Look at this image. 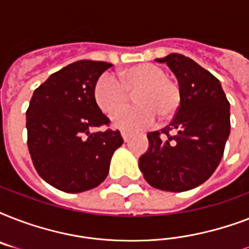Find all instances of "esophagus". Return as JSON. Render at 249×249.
<instances>
[{
	"label": "esophagus",
	"mask_w": 249,
	"mask_h": 249,
	"mask_svg": "<svg viewBox=\"0 0 249 249\" xmlns=\"http://www.w3.org/2000/svg\"><path fill=\"white\" fill-rule=\"evenodd\" d=\"M121 137H123V140H124L125 142H128V141L130 140V134H129L128 132H125V130H121Z\"/></svg>",
	"instance_id": "1"
}]
</instances>
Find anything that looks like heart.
<instances>
[{
  "instance_id": "obj_1",
  "label": "heart",
  "mask_w": 249,
  "mask_h": 249,
  "mask_svg": "<svg viewBox=\"0 0 249 249\" xmlns=\"http://www.w3.org/2000/svg\"><path fill=\"white\" fill-rule=\"evenodd\" d=\"M119 81L109 75H102L94 85V98L99 108L107 115L123 108L134 94L137 106L115 113L112 123L116 128L136 132L152 125L158 114L166 121L177 113L181 106V90L168 79L163 68L152 63H141L121 70Z\"/></svg>"
}]
</instances>
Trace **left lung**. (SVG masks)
<instances>
[{"instance_id":"1","label":"left lung","mask_w":249,"mask_h":249,"mask_svg":"<svg viewBox=\"0 0 249 249\" xmlns=\"http://www.w3.org/2000/svg\"><path fill=\"white\" fill-rule=\"evenodd\" d=\"M166 63L179 84L181 106L165 128L147 134L140 158L144 179L155 189L182 193L216 170L230 134V103L214 76L187 56L172 53Z\"/></svg>"}]
</instances>
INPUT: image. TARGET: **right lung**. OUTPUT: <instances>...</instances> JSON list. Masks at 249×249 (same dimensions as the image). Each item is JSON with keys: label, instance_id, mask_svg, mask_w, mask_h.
Returning a JSON list of instances; mask_svg holds the SVG:
<instances>
[{"label": "right lung", "instance_id": "obj_1", "mask_svg": "<svg viewBox=\"0 0 249 249\" xmlns=\"http://www.w3.org/2000/svg\"><path fill=\"white\" fill-rule=\"evenodd\" d=\"M112 64L77 60L50 75L33 93L27 109L28 150L41 178L64 193H83L107 177L119 130L98 107L94 85Z\"/></svg>", "mask_w": 249, "mask_h": 249}]
</instances>
